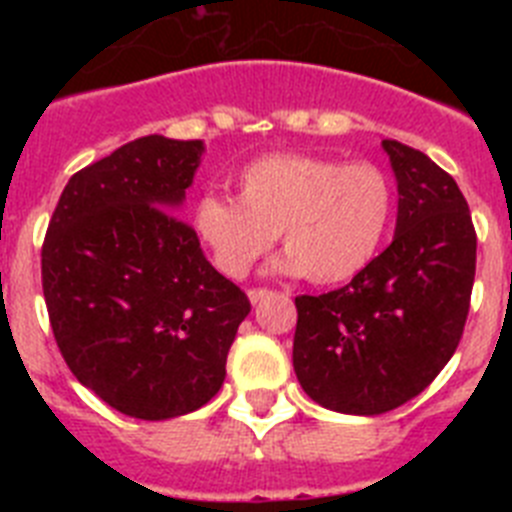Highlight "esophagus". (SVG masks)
I'll list each match as a JSON object with an SVG mask.
<instances>
[{"label":"esophagus","mask_w":512,"mask_h":512,"mask_svg":"<svg viewBox=\"0 0 512 512\" xmlns=\"http://www.w3.org/2000/svg\"><path fill=\"white\" fill-rule=\"evenodd\" d=\"M271 292L269 289H264V287H259V289H248V300L253 302V305H259L261 300H266V297H269Z\"/></svg>","instance_id":"1"}]
</instances>
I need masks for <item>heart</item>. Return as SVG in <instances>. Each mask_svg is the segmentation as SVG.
Returning a JSON list of instances; mask_svg holds the SVG:
<instances>
[{
    "instance_id": "heart-1",
    "label": "heart",
    "mask_w": 512,
    "mask_h": 512,
    "mask_svg": "<svg viewBox=\"0 0 512 512\" xmlns=\"http://www.w3.org/2000/svg\"><path fill=\"white\" fill-rule=\"evenodd\" d=\"M238 200L205 194L192 225L223 274L243 279L282 235L274 271L341 284L372 264L390 228L395 189L377 164L271 153L238 174Z\"/></svg>"
}]
</instances>
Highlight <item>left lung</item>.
Instances as JSON below:
<instances>
[{
    "instance_id": "1",
    "label": "left lung",
    "mask_w": 512,
    "mask_h": 512,
    "mask_svg": "<svg viewBox=\"0 0 512 512\" xmlns=\"http://www.w3.org/2000/svg\"><path fill=\"white\" fill-rule=\"evenodd\" d=\"M397 182L395 238L346 287L297 297L292 364L328 410L382 415L413 400L464 333L477 235L464 194L425 153L382 140Z\"/></svg>"
}]
</instances>
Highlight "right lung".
Here are the masks:
<instances>
[{
	"label": "right lung",
	"instance_id": "1",
	"mask_svg": "<svg viewBox=\"0 0 512 512\" xmlns=\"http://www.w3.org/2000/svg\"><path fill=\"white\" fill-rule=\"evenodd\" d=\"M202 140L146 135L74 174L43 243V295L87 390L140 420L202 408L251 302L179 220Z\"/></svg>",
	"mask_w": 512,
	"mask_h": 512
}]
</instances>
